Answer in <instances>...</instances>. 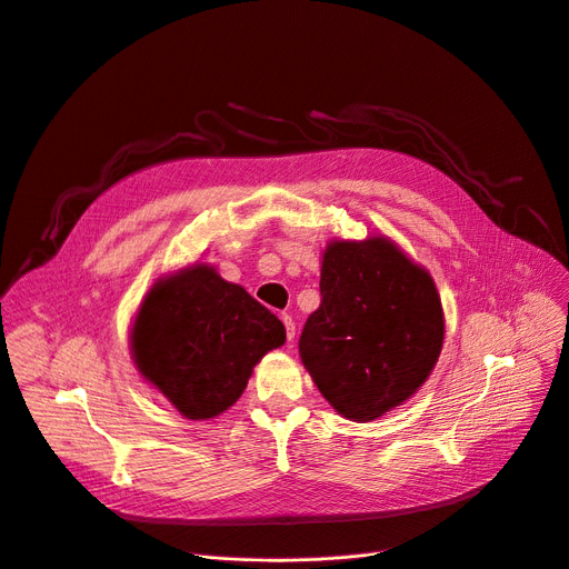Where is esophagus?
<instances>
[{
  "mask_svg": "<svg viewBox=\"0 0 569 569\" xmlns=\"http://www.w3.org/2000/svg\"><path fill=\"white\" fill-rule=\"evenodd\" d=\"M282 323H284V328H287V339L293 341V337H296V323H293V319H291L289 315H282Z\"/></svg>",
  "mask_w": 569,
  "mask_h": 569,
  "instance_id": "34e87169",
  "label": "esophagus"
}]
</instances>
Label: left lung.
Returning <instances> with one entry per match:
<instances>
[{
    "mask_svg": "<svg viewBox=\"0 0 569 569\" xmlns=\"http://www.w3.org/2000/svg\"><path fill=\"white\" fill-rule=\"evenodd\" d=\"M445 341L430 273L387 237L332 241L321 264V305L298 351L323 399L346 419L373 421L408 401Z\"/></svg>",
    "mask_w": 569,
    "mask_h": 569,
    "instance_id": "obj_1",
    "label": "left lung"
}]
</instances>
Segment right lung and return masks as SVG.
I'll return each mask as SVG.
<instances>
[{"label":"right lung","mask_w":569,"mask_h":569,"mask_svg":"<svg viewBox=\"0 0 569 569\" xmlns=\"http://www.w3.org/2000/svg\"><path fill=\"white\" fill-rule=\"evenodd\" d=\"M287 339L282 321L207 264L159 278L132 326V358L182 417L226 412L252 367Z\"/></svg>","instance_id":"add662e5"}]
</instances>
